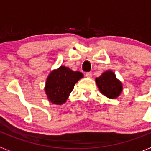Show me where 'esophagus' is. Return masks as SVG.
<instances>
[{"mask_svg": "<svg viewBox=\"0 0 151 151\" xmlns=\"http://www.w3.org/2000/svg\"><path fill=\"white\" fill-rule=\"evenodd\" d=\"M85 76L88 77V78H91L92 73H85Z\"/></svg>", "mask_w": 151, "mask_h": 151, "instance_id": "34e87169", "label": "esophagus"}]
</instances>
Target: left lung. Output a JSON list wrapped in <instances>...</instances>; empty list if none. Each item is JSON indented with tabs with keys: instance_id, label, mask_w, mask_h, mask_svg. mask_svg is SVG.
Listing matches in <instances>:
<instances>
[{
	"instance_id": "left-lung-1",
	"label": "left lung",
	"mask_w": 151,
	"mask_h": 151,
	"mask_svg": "<svg viewBox=\"0 0 151 151\" xmlns=\"http://www.w3.org/2000/svg\"><path fill=\"white\" fill-rule=\"evenodd\" d=\"M95 82L100 91L110 99L118 97L122 91V82L117 79L114 73L110 70L106 71L101 76L96 78Z\"/></svg>"
}]
</instances>
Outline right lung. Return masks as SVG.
Listing matches in <instances>:
<instances>
[{
  "label": "right lung",
  "instance_id": "add662e5",
  "mask_svg": "<svg viewBox=\"0 0 151 151\" xmlns=\"http://www.w3.org/2000/svg\"><path fill=\"white\" fill-rule=\"evenodd\" d=\"M83 74L73 71L69 67L61 66L49 74L45 85V92L49 101L54 104L65 103L74 86Z\"/></svg>",
  "mask_w": 151,
  "mask_h": 151
}]
</instances>
